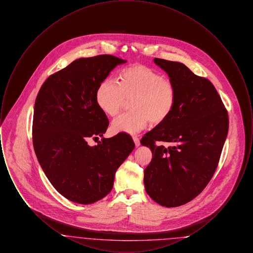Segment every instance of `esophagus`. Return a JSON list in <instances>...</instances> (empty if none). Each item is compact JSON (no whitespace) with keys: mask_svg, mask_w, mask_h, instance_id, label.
<instances>
[{"mask_svg":"<svg viewBox=\"0 0 253 253\" xmlns=\"http://www.w3.org/2000/svg\"><path fill=\"white\" fill-rule=\"evenodd\" d=\"M132 139H133V142H134L135 147H138L140 145V140H139V138L137 136H132Z\"/></svg>","mask_w":253,"mask_h":253,"instance_id":"34e87169","label":"esophagus"}]
</instances>
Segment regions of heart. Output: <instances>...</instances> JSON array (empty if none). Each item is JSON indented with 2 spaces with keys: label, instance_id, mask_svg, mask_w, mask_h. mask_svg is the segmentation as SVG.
<instances>
[{
  "label": "heart",
  "instance_id": "b5f03b06",
  "mask_svg": "<svg viewBox=\"0 0 253 253\" xmlns=\"http://www.w3.org/2000/svg\"><path fill=\"white\" fill-rule=\"evenodd\" d=\"M96 105L106 116L115 118L132 99L131 113L112 123L116 133H135L151 122L159 125L167 121L176 102V89L171 81L143 64L123 69L120 83L113 79L100 82L96 90Z\"/></svg>",
  "mask_w": 253,
  "mask_h": 253
}]
</instances>
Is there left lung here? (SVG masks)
<instances>
[{
    "label": "left lung",
    "mask_w": 253,
    "mask_h": 253,
    "mask_svg": "<svg viewBox=\"0 0 253 253\" xmlns=\"http://www.w3.org/2000/svg\"><path fill=\"white\" fill-rule=\"evenodd\" d=\"M176 89L168 120L147 132L141 144L153 153L144 170L146 193L159 205L186 204L211 179L229 131L228 112L215 87L178 61L154 59ZM169 143L168 147L156 142Z\"/></svg>",
    "instance_id": "1"
}]
</instances>
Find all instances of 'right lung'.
Returning a JSON list of instances; mask_svg holds the SVG:
<instances>
[{"label": "right lung", "instance_id": "obj_1", "mask_svg": "<svg viewBox=\"0 0 253 253\" xmlns=\"http://www.w3.org/2000/svg\"><path fill=\"white\" fill-rule=\"evenodd\" d=\"M125 62L112 55L78 59L51 75L38 93L32 129L37 158L53 187L75 203L92 204L106 196L134 148L132 137L121 132L96 146L87 143L108 128L96 105V88Z\"/></svg>", "mask_w": 253, "mask_h": 253}]
</instances>
